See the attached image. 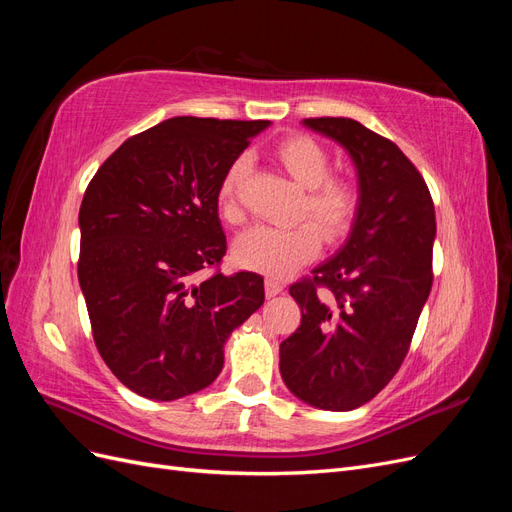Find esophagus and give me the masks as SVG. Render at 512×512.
I'll list each match as a JSON object with an SVG mask.
<instances>
[{
  "instance_id": "34e87169",
  "label": "esophagus",
  "mask_w": 512,
  "mask_h": 512,
  "mask_svg": "<svg viewBox=\"0 0 512 512\" xmlns=\"http://www.w3.org/2000/svg\"><path fill=\"white\" fill-rule=\"evenodd\" d=\"M282 290H284V284H282V282L273 280V277H267V280H265V292H267L269 299L275 297V294H280Z\"/></svg>"
}]
</instances>
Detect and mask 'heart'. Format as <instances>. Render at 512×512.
<instances>
[{
  "instance_id": "obj_1",
  "label": "heart",
  "mask_w": 512,
  "mask_h": 512,
  "mask_svg": "<svg viewBox=\"0 0 512 512\" xmlns=\"http://www.w3.org/2000/svg\"><path fill=\"white\" fill-rule=\"evenodd\" d=\"M273 156L305 190L297 218L309 220L317 228L311 224H297L290 228L265 224L254 226L232 243V260L247 271L284 277L318 254V231L324 241H337L346 235L356 218V211H359L361 196L350 179L329 175V153L312 136H286L284 141L275 145ZM247 175H250V160L239 156L226 168L220 181L218 207L228 224H239L245 218L241 194Z\"/></svg>"
}]
</instances>
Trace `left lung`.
Returning <instances> with one entry per match:
<instances>
[{
  "label": "left lung",
  "instance_id": "1",
  "mask_svg": "<svg viewBox=\"0 0 512 512\" xmlns=\"http://www.w3.org/2000/svg\"><path fill=\"white\" fill-rule=\"evenodd\" d=\"M303 126L348 151L361 198L339 252L290 286L301 327L280 344V371L305 404L346 412L374 399L404 363L433 282L436 211L425 179L389 138L348 117Z\"/></svg>",
  "mask_w": 512,
  "mask_h": 512
}]
</instances>
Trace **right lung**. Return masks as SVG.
I'll return each mask as SVG.
<instances>
[{
    "label": "right lung",
    "mask_w": 512,
    "mask_h": 512,
    "mask_svg": "<svg viewBox=\"0 0 512 512\" xmlns=\"http://www.w3.org/2000/svg\"><path fill=\"white\" fill-rule=\"evenodd\" d=\"M265 128L166 119L128 138L87 185L79 284L100 356L136 395L173 401L207 389L230 333L265 303L250 271L194 282L226 254L220 181Z\"/></svg>",
    "instance_id": "right-lung-1"
}]
</instances>
